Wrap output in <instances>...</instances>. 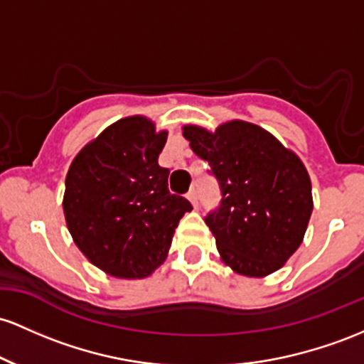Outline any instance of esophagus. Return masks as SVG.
I'll list each match as a JSON object with an SVG mask.
<instances>
[{"instance_id": "1", "label": "esophagus", "mask_w": 364, "mask_h": 364, "mask_svg": "<svg viewBox=\"0 0 364 364\" xmlns=\"http://www.w3.org/2000/svg\"><path fill=\"white\" fill-rule=\"evenodd\" d=\"M187 199H189V201L193 203V206H198V191L191 189L189 193H187Z\"/></svg>"}]
</instances>
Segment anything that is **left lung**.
<instances>
[{"label":"left lung","mask_w":364,"mask_h":364,"mask_svg":"<svg viewBox=\"0 0 364 364\" xmlns=\"http://www.w3.org/2000/svg\"><path fill=\"white\" fill-rule=\"evenodd\" d=\"M183 137L220 186V204L204 222L223 261L246 277L279 270L303 242L313 211L303 161L247 122H228L213 134L187 125Z\"/></svg>","instance_id":"8db88e82"}]
</instances>
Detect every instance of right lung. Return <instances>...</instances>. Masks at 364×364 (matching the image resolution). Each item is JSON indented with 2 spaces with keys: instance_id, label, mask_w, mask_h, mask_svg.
I'll use <instances>...</instances> for the list:
<instances>
[{
  "instance_id": "1",
  "label": "right lung",
  "mask_w": 364,
  "mask_h": 364,
  "mask_svg": "<svg viewBox=\"0 0 364 364\" xmlns=\"http://www.w3.org/2000/svg\"><path fill=\"white\" fill-rule=\"evenodd\" d=\"M166 132L144 117L122 118L72 161L63 211L73 242L118 279H144L165 261L171 237L193 204L168 191L158 165Z\"/></svg>"
}]
</instances>
